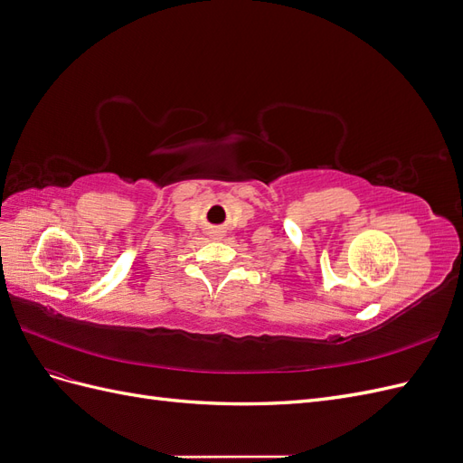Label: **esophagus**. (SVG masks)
<instances>
[{"mask_svg":"<svg viewBox=\"0 0 463 463\" xmlns=\"http://www.w3.org/2000/svg\"><path fill=\"white\" fill-rule=\"evenodd\" d=\"M210 235H213V237H218V235H220V230H213V232H210Z\"/></svg>","mask_w":463,"mask_h":463,"instance_id":"obj_1","label":"esophagus"}]
</instances>
